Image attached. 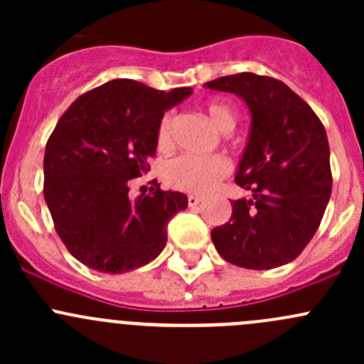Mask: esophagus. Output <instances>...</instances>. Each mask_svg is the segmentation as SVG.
<instances>
[{"mask_svg": "<svg viewBox=\"0 0 364 364\" xmlns=\"http://www.w3.org/2000/svg\"><path fill=\"white\" fill-rule=\"evenodd\" d=\"M200 203H203V197L190 193V196H188V205H190V208H196V205L200 204Z\"/></svg>", "mask_w": 364, "mask_h": 364, "instance_id": "1", "label": "esophagus"}]
</instances>
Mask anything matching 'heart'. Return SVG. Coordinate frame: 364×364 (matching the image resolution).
<instances>
[{
  "instance_id": "obj_1",
  "label": "heart",
  "mask_w": 364,
  "mask_h": 364,
  "mask_svg": "<svg viewBox=\"0 0 364 364\" xmlns=\"http://www.w3.org/2000/svg\"><path fill=\"white\" fill-rule=\"evenodd\" d=\"M205 114L220 132H230L237 123V116L230 105L223 102L205 104ZM172 127L174 117L165 112L156 127V146L161 151H167L172 146ZM230 172L229 160L223 156H193L179 155L161 165V179L168 188L181 190L188 193H205L215 188Z\"/></svg>"
}]
</instances>
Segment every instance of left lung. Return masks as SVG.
<instances>
[{
    "label": "left lung",
    "instance_id": "left-lung-1",
    "mask_svg": "<svg viewBox=\"0 0 364 364\" xmlns=\"http://www.w3.org/2000/svg\"><path fill=\"white\" fill-rule=\"evenodd\" d=\"M247 102L252 132L236 183L252 199L232 200V215L211 230L220 255L247 269L294 260L317 232L331 197L324 124L287 84L241 72L205 82Z\"/></svg>",
    "mask_w": 364,
    "mask_h": 364
}]
</instances>
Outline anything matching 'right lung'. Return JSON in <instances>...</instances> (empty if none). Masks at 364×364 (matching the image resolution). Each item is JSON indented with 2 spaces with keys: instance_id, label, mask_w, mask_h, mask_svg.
Here are the masks:
<instances>
[{
  "instance_id": "obj_1",
  "label": "right lung",
  "mask_w": 364,
  "mask_h": 364,
  "mask_svg": "<svg viewBox=\"0 0 364 364\" xmlns=\"http://www.w3.org/2000/svg\"><path fill=\"white\" fill-rule=\"evenodd\" d=\"M190 93L116 79L80 95L60 117L46 146L43 197L58 236L84 266L127 273L164 250L167 223L188 199L164 192L156 179L132 199L130 179L149 171L160 117Z\"/></svg>"
}]
</instances>
